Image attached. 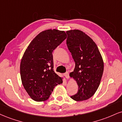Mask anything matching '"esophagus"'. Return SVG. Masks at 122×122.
Here are the masks:
<instances>
[{
	"label": "esophagus",
	"instance_id": "1",
	"mask_svg": "<svg viewBox=\"0 0 122 122\" xmlns=\"http://www.w3.org/2000/svg\"><path fill=\"white\" fill-rule=\"evenodd\" d=\"M64 76H65V77H66V78H67V79L69 78V74L68 72L65 73V74H64Z\"/></svg>",
	"mask_w": 122,
	"mask_h": 122
}]
</instances>
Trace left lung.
I'll use <instances>...</instances> for the list:
<instances>
[{"instance_id":"8db88e82","label":"left lung","mask_w":122,"mask_h":122,"mask_svg":"<svg viewBox=\"0 0 122 122\" xmlns=\"http://www.w3.org/2000/svg\"><path fill=\"white\" fill-rule=\"evenodd\" d=\"M66 44L76 66L70 73L78 86L76 94L70 97L76 101L87 100L97 90L103 73L104 63L97 45L92 38L78 29L67 30Z\"/></svg>"}]
</instances>
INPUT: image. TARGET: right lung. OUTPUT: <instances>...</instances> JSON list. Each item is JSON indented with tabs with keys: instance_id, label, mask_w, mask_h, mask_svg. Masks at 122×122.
<instances>
[{
	"instance_id": "obj_1",
	"label": "right lung",
	"mask_w": 122,
	"mask_h": 122,
	"mask_svg": "<svg viewBox=\"0 0 122 122\" xmlns=\"http://www.w3.org/2000/svg\"><path fill=\"white\" fill-rule=\"evenodd\" d=\"M66 37L64 30H44L32 40L25 51L20 62V76L25 90L33 100H47L54 87L62 83V78L53 69L52 52Z\"/></svg>"
}]
</instances>
